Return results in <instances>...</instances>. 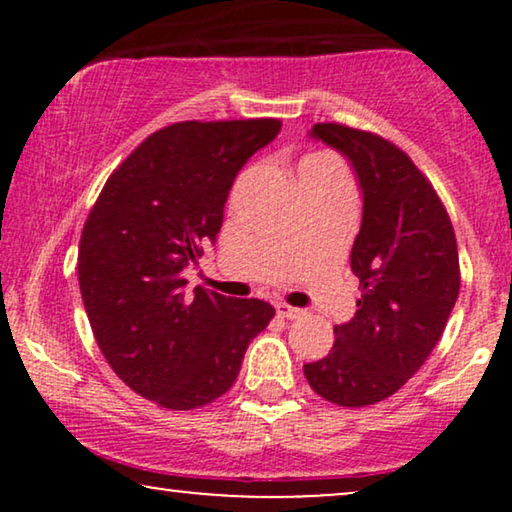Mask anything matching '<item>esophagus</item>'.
I'll use <instances>...</instances> for the list:
<instances>
[{
	"label": "esophagus",
	"instance_id": "1",
	"mask_svg": "<svg viewBox=\"0 0 512 512\" xmlns=\"http://www.w3.org/2000/svg\"><path fill=\"white\" fill-rule=\"evenodd\" d=\"M275 310H277L279 317H284V319H298L300 314H303V310H300V307H293L289 303H284V300H277Z\"/></svg>",
	"mask_w": 512,
	"mask_h": 512
}]
</instances>
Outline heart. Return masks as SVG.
Instances as JSON below:
<instances>
[{
    "mask_svg": "<svg viewBox=\"0 0 512 512\" xmlns=\"http://www.w3.org/2000/svg\"><path fill=\"white\" fill-rule=\"evenodd\" d=\"M312 165H326V167H335V170H340L338 160L333 156H328V153H310V156H305L300 160L298 167H312Z\"/></svg>",
    "mask_w": 512,
    "mask_h": 512,
    "instance_id": "1",
    "label": "heart"
}]
</instances>
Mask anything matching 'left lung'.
Returning a JSON list of instances; mask_svg holds the SVG:
<instances>
[{
    "mask_svg": "<svg viewBox=\"0 0 512 512\" xmlns=\"http://www.w3.org/2000/svg\"><path fill=\"white\" fill-rule=\"evenodd\" d=\"M312 137L345 153L359 177L349 263L361 298L354 319L333 328L331 352L303 370L321 398L366 408L394 396L443 335L461 286L457 237L436 188L394 142L342 123H317Z\"/></svg>",
    "mask_w": 512,
    "mask_h": 512,
    "instance_id": "obj_1",
    "label": "left lung"
}]
</instances>
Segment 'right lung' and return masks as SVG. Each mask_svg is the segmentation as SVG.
<instances>
[{
    "instance_id": "1",
    "label": "right lung",
    "mask_w": 512,
    "mask_h": 512,
    "mask_svg": "<svg viewBox=\"0 0 512 512\" xmlns=\"http://www.w3.org/2000/svg\"><path fill=\"white\" fill-rule=\"evenodd\" d=\"M279 128V118L167 125L111 172L90 209L79 242L90 328L111 370L160 408L226 394L275 317L258 298L188 293L181 270L216 240L237 172Z\"/></svg>"
}]
</instances>
